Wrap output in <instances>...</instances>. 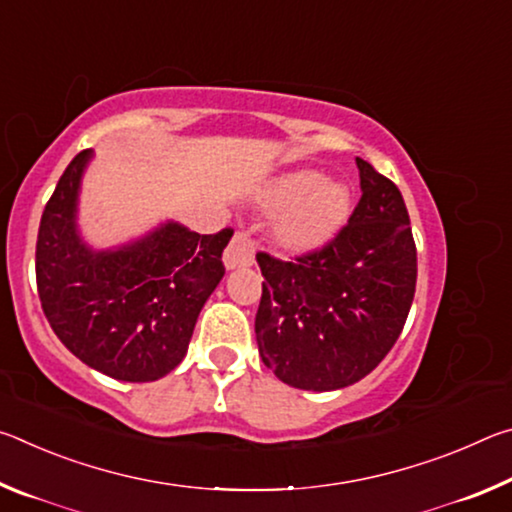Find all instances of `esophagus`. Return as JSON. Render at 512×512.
I'll return each instance as SVG.
<instances>
[{
    "mask_svg": "<svg viewBox=\"0 0 512 512\" xmlns=\"http://www.w3.org/2000/svg\"><path fill=\"white\" fill-rule=\"evenodd\" d=\"M253 262H255V241L250 239L246 232H237L223 253L225 268H228V271H235V268L253 266Z\"/></svg>",
    "mask_w": 512,
    "mask_h": 512,
    "instance_id": "34e87169",
    "label": "esophagus"
}]
</instances>
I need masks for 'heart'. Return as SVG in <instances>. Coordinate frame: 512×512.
<instances>
[{"label":"heart","instance_id":"b5f03b06","mask_svg":"<svg viewBox=\"0 0 512 512\" xmlns=\"http://www.w3.org/2000/svg\"><path fill=\"white\" fill-rule=\"evenodd\" d=\"M275 216V237L291 253H311L329 244L352 214L350 189L325 180L320 171L300 169L277 178L262 196Z\"/></svg>","mask_w":512,"mask_h":512}]
</instances>
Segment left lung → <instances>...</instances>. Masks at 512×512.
I'll list each match as a JSON object with an SVG mask.
<instances>
[{
	"mask_svg": "<svg viewBox=\"0 0 512 512\" xmlns=\"http://www.w3.org/2000/svg\"><path fill=\"white\" fill-rule=\"evenodd\" d=\"M361 198L329 244L282 262L257 253L259 354L302 391H336L379 366L402 334L418 253L400 189L357 158Z\"/></svg>",
	"mask_w": 512,
	"mask_h": 512,
	"instance_id": "1",
	"label": "left lung"
}]
</instances>
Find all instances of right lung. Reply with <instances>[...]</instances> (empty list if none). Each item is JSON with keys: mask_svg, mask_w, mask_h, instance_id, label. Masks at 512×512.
<instances>
[{"mask_svg": "<svg viewBox=\"0 0 512 512\" xmlns=\"http://www.w3.org/2000/svg\"><path fill=\"white\" fill-rule=\"evenodd\" d=\"M92 149L67 164L45 205L36 244L42 311L85 366L119 381H155L185 359L205 300L225 273L232 230L198 235L167 221L142 239L94 250L76 225Z\"/></svg>", "mask_w": 512, "mask_h": 512, "instance_id": "add662e5", "label": "right lung"}]
</instances>
